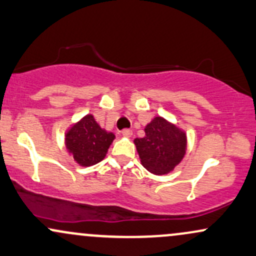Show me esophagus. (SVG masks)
<instances>
[{
	"label": "esophagus",
	"instance_id": "obj_1",
	"mask_svg": "<svg viewBox=\"0 0 256 256\" xmlns=\"http://www.w3.org/2000/svg\"><path fill=\"white\" fill-rule=\"evenodd\" d=\"M122 136L126 137V138H131L132 137V131L131 130H124L122 132Z\"/></svg>",
	"mask_w": 256,
	"mask_h": 256
}]
</instances>
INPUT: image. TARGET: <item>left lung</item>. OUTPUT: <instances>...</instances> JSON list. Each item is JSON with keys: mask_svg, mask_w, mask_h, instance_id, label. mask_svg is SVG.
I'll use <instances>...</instances> for the list:
<instances>
[{"mask_svg": "<svg viewBox=\"0 0 256 256\" xmlns=\"http://www.w3.org/2000/svg\"><path fill=\"white\" fill-rule=\"evenodd\" d=\"M144 132L134 140L140 164L155 176L168 174L186 154V132L160 116L146 125Z\"/></svg>", "mask_w": 256, "mask_h": 256, "instance_id": "1", "label": "left lung"}]
</instances>
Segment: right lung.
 Returning a JSON list of instances; mask_svg holds the SVG:
<instances>
[{
    "instance_id": "obj_1",
    "label": "right lung",
    "mask_w": 256,
    "mask_h": 256,
    "mask_svg": "<svg viewBox=\"0 0 256 256\" xmlns=\"http://www.w3.org/2000/svg\"><path fill=\"white\" fill-rule=\"evenodd\" d=\"M116 134L98 124L92 114H86L64 132V146L82 167L98 164L107 155Z\"/></svg>"
}]
</instances>
